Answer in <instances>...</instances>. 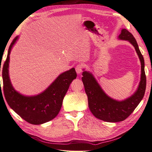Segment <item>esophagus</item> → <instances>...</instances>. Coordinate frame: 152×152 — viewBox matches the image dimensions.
<instances>
[{
  "label": "esophagus",
  "mask_w": 152,
  "mask_h": 152,
  "mask_svg": "<svg viewBox=\"0 0 152 152\" xmlns=\"http://www.w3.org/2000/svg\"><path fill=\"white\" fill-rule=\"evenodd\" d=\"M83 69V65L82 64H78L76 65L75 69L77 75H79V74H80L81 72H82Z\"/></svg>",
  "instance_id": "1"
}]
</instances>
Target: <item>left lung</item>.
I'll list each match as a JSON object with an SVG mask.
<instances>
[{
  "mask_svg": "<svg viewBox=\"0 0 152 152\" xmlns=\"http://www.w3.org/2000/svg\"><path fill=\"white\" fill-rule=\"evenodd\" d=\"M119 38L129 42L132 44L137 52L141 64V81L137 90L134 94L126 99L115 100L108 96L97 82L92 74L87 71L82 73V81L85 91L88 97V107L92 114L96 118L107 122H119L126 119L129 116L145 95L146 77L145 72V61L139 49L137 41L132 34L126 29H123Z\"/></svg>",
  "mask_w": 152,
  "mask_h": 152,
  "instance_id": "1",
  "label": "left lung"
}]
</instances>
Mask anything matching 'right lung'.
Wrapping results in <instances>:
<instances>
[{"mask_svg": "<svg viewBox=\"0 0 152 152\" xmlns=\"http://www.w3.org/2000/svg\"><path fill=\"white\" fill-rule=\"evenodd\" d=\"M18 38L15 37L10 44L2 67L4 94L9 106L23 119L33 124H41L53 119L59 113L64 96L77 75L75 69L72 68L61 74L41 94L34 96L20 94L11 85L8 71L11 48Z\"/></svg>", "mask_w": 152, "mask_h": 152, "instance_id": "obj_1", "label": "right lung"}]
</instances>
